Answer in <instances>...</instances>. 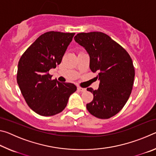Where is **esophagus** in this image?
Listing matches in <instances>:
<instances>
[{
  "label": "esophagus",
  "instance_id": "obj_1",
  "mask_svg": "<svg viewBox=\"0 0 156 156\" xmlns=\"http://www.w3.org/2000/svg\"><path fill=\"white\" fill-rule=\"evenodd\" d=\"M78 90L81 91V92H84V91H86V89L82 88V87H78Z\"/></svg>",
  "mask_w": 156,
  "mask_h": 156
}]
</instances>
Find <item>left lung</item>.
I'll return each mask as SVG.
<instances>
[{
    "label": "left lung",
    "mask_w": 156,
    "mask_h": 156,
    "mask_svg": "<svg viewBox=\"0 0 156 156\" xmlns=\"http://www.w3.org/2000/svg\"><path fill=\"white\" fill-rule=\"evenodd\" d=\"M74 40L88 52L92 72L98 73V89H87L94 95L87 109L100 119L112 118L125 106L133 89L135 69L131 58L120 44L100 31L79 33Z\"/></svg>",
    "instance_id": "left-lung-1"
}]
</instances>
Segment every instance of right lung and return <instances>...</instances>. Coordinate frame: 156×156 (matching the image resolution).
Segmentation results:
<instances>
[{"instance_id": "add662e5", "label": "right lung", "mask_w": 156, "mask_h": 156, "mask_svg": "<svg viewBox=\"0 0 156 156\" xmlns=\"http://www.w3.org/2000/svg\"><path fill=\"white\" fill-rule=\"evenodd\" d=\"M75 33L51 31L38 37L23 53L18 62L17 83L26 102L43 116L58 114L76 91L72 83L52 80L49 71L60 65Z\"/></svg>"}]
</instances>
